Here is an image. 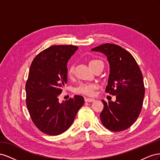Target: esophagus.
I'll return each mask as SVG.
<instances>
[{
	"label": "esophagus",
	"instance_id": "34e87169",
	"mask_svg": "<svg viewBox=\"0 0 160 160\" xmlns=\"http://www.w3.org/2000/svg\"><path fill=\"white\" fill-rule=\"evenodd\" d=\"M85 101L86 102H93V101H95V99L92 98H85Z\"/></svg>",
	"mask_w": 160,
	"mask_h": 160
}]
</instances>
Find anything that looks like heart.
<instances>
[{
    "mask_svg": "<svg viewBox=\"0 0 160 160\" xmlns=\"http://www.w3.org/2000/svg\"><path fill=\"white\" fill-rule=\"evenodd\" d=\"M98 62H101L99 60H91L89 62V65L96 63ZM75 71V65H71L69 67L68 71H67V73L69 76H72L74 73ZM99 85L96 83H83L80 84L78 87L75 89V92L76 93L79 94H83L88 96H93L95 94V90L99 88Z\"/></svg>",
    "mask_w": 160,
    "mask_h": 160,
    "instance_id": "1",
    "label": "heart"
}]
</instances>
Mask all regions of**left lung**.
Instances as JSON below:
<instances>
[{
  "label": "left lung",
  "instance_id": "obj_1",
  "mask_svg": "<svg viewBox=\"0 0 160 160\" xmlns=\"http://www.w3.org/2000/svg\"><path fill=\"white\" fill-rule=\"evenodd\" d=\"M91 51L107 56L110 74L105 92L116 96L114 102L102 100L101 122L112 132L127 129L141 113L145 95L142 72L132 54L119 45L105 43Z\"/></svg>",
  "mask_w": 160,
  "mask_h": 160
}]
</instances>
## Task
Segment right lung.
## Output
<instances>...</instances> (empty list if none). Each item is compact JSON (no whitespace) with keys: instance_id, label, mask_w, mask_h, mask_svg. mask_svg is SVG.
<instances>
[{"instance_id":"obj_1","label":"right lung","mask_w":160,"mask_h":160,"mask_svg":"<svg viewBox=\"0 0 160 160\" xmlns=\"http://www.w3.org/2000/svg\"><path fill=\"white\" fill-rule=\"evenodd\" d=\"M78 49L73 45H53L35 57L26 83V103L31 118L42 133L61 134L68 129L84 98L59 102V95L67 82V61Z\"/></svg>"}]
</instances>
